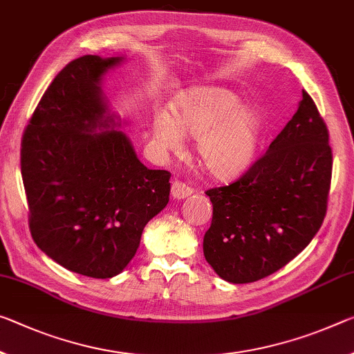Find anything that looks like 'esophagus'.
<instances>
[{
    "mask_svg": "<svg viewBox=\"0 0 354 354\" xmlns=\"http://www.w3.org/2000/svg\"><path fill=\"white\" fill-rule=\"evenodd\" d=\"M194 194V190L190 189L187 184H184L181 181H175L171 184V197L175 200H183L187 198Z\"/></svg>",
    "mask_w": 354,
    "mask_h": 354,
    "instance_id": "34e87169",
    "label": "esophagus"
}]
</instances>
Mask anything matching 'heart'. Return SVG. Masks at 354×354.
Instances as JSON below:
<instances>
[{
    "instance_id": "obj_1",
    "label": "heart",
    "mask_w": 354,
    "mask_h": 354,
    "mask_svg": "<svg viewBox=\"0 0 354 354\" xmlns=\"http://www.w3.org/2000/svg\"><path fill=\"white\" fill-rule=\"evenodd\" d=\"M261 116L254 105L241 104L236 93L221 86L194 88L176 102L173 113L157 111L154 145L162 154H179L184 137L197 138L200 165L211 178L230 181L243 176L255 159Z\"/></svg>"
}]
</instances>
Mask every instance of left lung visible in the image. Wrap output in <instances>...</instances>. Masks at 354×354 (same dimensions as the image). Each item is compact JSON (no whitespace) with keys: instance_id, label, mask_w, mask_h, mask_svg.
Here are the masks:
<instances>
[{"instance_id":"1","label":"left lung","mask_w":354,"mask_h":354,"mask_svg":"<svg viewBox=\"0 0 354 354\" xmlns=\"http://www.w3.org/2000/svg\"><path fill=\"white\" fill-rule=\"evenodd\" d=\"M333 175L329 133L302 91L293 118L236 183L209 189L206 261L230 283L271 276L301 254L326 216Z\"/></svg>"}]
</instances>
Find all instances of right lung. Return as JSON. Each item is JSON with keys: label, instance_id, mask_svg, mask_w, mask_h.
I'll return each instance as SVG.
<instances>
[{"label": "right lung", "instance_id": "add662e5", "mask_svg": "<svg viewBox=\"0 0 354 354\" xmlns=\"http://www.w3.org/2000/svg\"><path fill=\"white\" fill-rule=\"evenodd\" d=\"M124 59L85 55L67 64L21 140L32 239L58 265L93 279L124 271L170 195L171 175L140 162L102 91L104 75Z\"/></svg>", "mask_w": 354, "mask_h": 354}]
</instances>
